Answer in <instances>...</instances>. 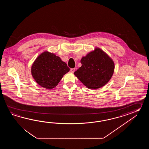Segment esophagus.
I'll use <instances>...</instances> for the list:
<instances>
[{
  "label": "esophagus",
  "instance_id": "esophagus-1",
  "mask_svg": "<svg viewBox=\"0 0 149 149\" xmlns=\"http://www.w3.org/2000/svg\"><path fill=\"white\" fill-rule=\"evenodd\" d=\"M70 71H71V72L73 73V72L75 71V69H74V68H71V69H70Z\"/></svg>",
  "mask_w": 149,
  "mask_h": 149
}]
</instances>
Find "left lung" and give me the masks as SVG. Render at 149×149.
Instances as JSON below:
<instances>
[{
  "label": "left lung",
  "instance_id": "1",
  "mask_svg": "<svg viewBox=\"0 0 149 149\" xmlns=\"http://www.w3.org/2000/svg\"><path fill=\"white\" fill-rule=\"evenodd\" d=\"M80 62L81 67L74 74L88 88L97 89L105 85L114 72L113 61L97 48L82 57Z\"/></svg>",
  "mask_w": 149,
  "mask_h": 149
}]
</instances>
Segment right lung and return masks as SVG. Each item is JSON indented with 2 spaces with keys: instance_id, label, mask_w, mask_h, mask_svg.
I'll list each match as a JSON object with an SVG mask.
<instances>
[{
  "instance_id": "1",
  "label": "right lung",
  "mask_w": 149,
  "mask_h": 149,
  "mask_svg": "<svg viewBox=\"0 0 149 149\" xmlns=\"http://www.w3.org/2000/svg\"><path fill=\"white\" fill-rule=\"evenodd\" d=\"M70 68L58 56L45 52L38 56L33 64L32 75L36 81L45 88L55 87Z\"/></svg>"
}]
</instances>
